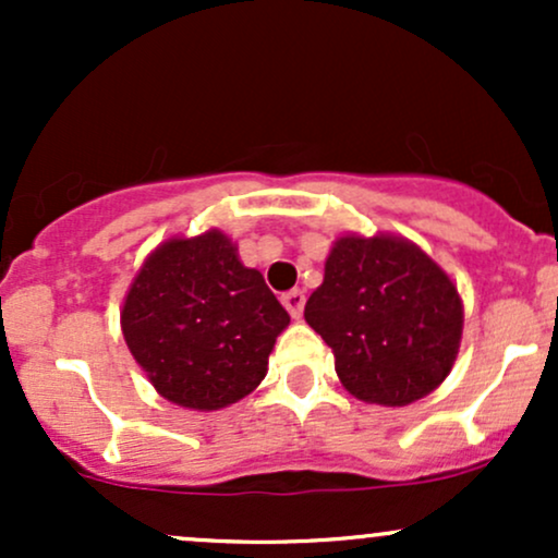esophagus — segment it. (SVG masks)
Listing matches in <instances>:
<instances>
[{"label": "esophagus", "mask_w": 558, "mask_h": 558, "mask_svg": "<svg viewBox=\"0 0 558 558\" xmlns=\"http://www.w3.org/2000/svg\"><path fill=\"white\" fill-rule=\"evenodd\" d=\"M304 301H306V296H304V291H288L286 296H283V306L288 310V315H291L293 319H299L301 317V312H304Z\"/></svg>", "instance_id": "esophagus-1"}]
</instances>
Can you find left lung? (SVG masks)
<instances>
[{
	"label": "left lung",
	"instance_id": "1",
	"mask_svg": "<svg viewBox=\"0 0 558 558\" xmlns=\"http://www.w3.org/2000/svg\"><path fill=\"white\" fill-rule=\"evenodd\" d=\"M354 399L407 407L451 373L464 328L457 283L403 235L345 233L304 306Z\"/></svg>",
	"mask_w": 558,
	"mask_h": 558
}]
</instances>
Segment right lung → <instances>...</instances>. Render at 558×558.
Instances as JSON below:
<instances>
[{
    "mask_svg": "<svg viewBox=\"0 0 558 558\" xmlns=\"http://www.w3.org/2000/svg\"><path fill=\"white\" fill-rule=\"evenodd\" d=\"M288 323L262 272L217 228L159 243L120 310L128 349L157 393L196 412L252 393Z\"/></svg>",
    "mask_w": 558,
    "mask_h": 558,
    "instance_id": "add662e5",
    "label": "right lung"
}]
</instances>
